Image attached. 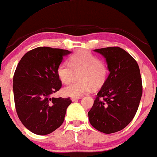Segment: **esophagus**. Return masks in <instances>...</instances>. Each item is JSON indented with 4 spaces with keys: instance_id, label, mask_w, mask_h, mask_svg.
Masks as SVG:
<instances>
[{
    "instance_id": "34e87169",
    "label": "esophagus",
    "mask_w": 157,
    "mask_h": 157,
    "mask_svg": "<svg viewBox=\"0 0 157 157\" xmlns=\"http://www.w3.org/2000/svg\"><path fill=\"white\" fill-rule=\"evenodd\" d=\"M79 99H80V97H72L71 100H72V101H76Z\"/></svg>"
}]
</instances>
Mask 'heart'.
Masks as SVG:
<instances>
[{"instance_id": "b5f03b06", "label": "heart", "mask_w": 157, "mask_h": 157, "mask_svg": "<svg viewBox=\"0 0 157 157\" xmlns=\"http://www.w3.org/2000/svg\"><path fill=\"white\" fill-rule=\"evenodd\" d=\"M108 67L99 58L86 51L74 53L70 61L60 63L57 74L63 83L71 82L78 73L79 80L71 83L62 90L63 94L71 97H79L91 87H101L108 76Z\"/></svg>"}]
</instances>
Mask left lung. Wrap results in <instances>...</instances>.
Masks as SVG:
<instances>
[{
  "label": "left lung",
  "mask_w": 157,
  "mask_h": 157,
  "mask_svg": "<svg viewBox=\"0 0 157 157\" xmlns=\"http://www.w3.org/2000/svg\"><path fill=\"white\" fill-rule=\"evenodd\" d=\"M106 59L109 74L88 112L89 121L100 132L123 130L136 114L142 94L138 64L120 47L95 49Z\"/></svg>",
  "instance_id": "1"
}]
</instances>
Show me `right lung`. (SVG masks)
I'll return each mask as SVG.
<instances>
[{
	"instance_id": "obj_1",
	"label": "right lung",
	"mask_w": 157,
	"mask_h": 157,
	"mask_svg": "<svg viewBox=\"0 0 157 157\" xmlns=\"http://www.w3.org/2000/svg\"><path fill=\"white\" fill-rule=\"evenodd\" d=\"M71 51L38 47L28 51L19 62L13 77L16 111L24 126L34 134H50L63 123L70 97H51L62 83L58 65Z\"/></svg>"
}]
</instances>
